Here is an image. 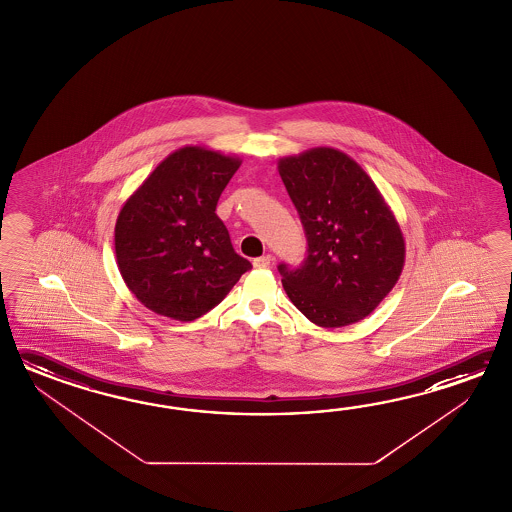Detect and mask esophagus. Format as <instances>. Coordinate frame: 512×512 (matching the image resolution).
<instances>
[{
    "instance_id": "1",
    "label": "esophagus",
    "mask_w": 512,
    "mask_h": 512,
    "mask_svg": "<svg viewBox=\"0 0 512 512\" xmlns=\"http://www.w3.org/2000/svg\"><path fill=\"white\" fill-rule=\"evenodd\" d=\"M272 263L271 254H265V256H260V258H256V260L252 261V265L256 267V269H269Z\"/></svg>"
}]
</instances>
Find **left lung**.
<instances>
[{
	"label": "left lung",
	"instance_id": "obj_1",
	"mask_svg": "<svg viewBox=\"0 0 512 512\" xmlns=\"http://www.w3.org/2000/svg\"><path fill=\"white\" fill-rule=\"evenodd\" d=\"M278 172L307 238L300 267L278 265L285 293L316 326L359 322L403 272L397 219L370 175L335 148L283 157Z\"/></svg>",
	"mask_w": 512,
	"mask_h": 512
}]
</instances>
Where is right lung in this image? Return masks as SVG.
Returning <instances> with one entry per match:
<instances>
[{
    "label": "right lung",
    "mask_w": 512,
    "mask_h": 512,
    "mask_svg": "<svg viewBox=\"0 0 512 512\" xmlns=\"http://www.w3.org/2000/svg\"><path fill=\"white\" fill-rule=\"evenodd\" d=\"M240 164V157L203 146L179 148L120 208L117 265L133 296L153 313L192 322L251 269L216 214Z\"/></svg>",
    "instance_id": "1"
}]
</instances>
